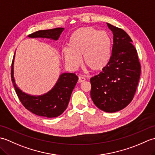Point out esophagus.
<instances>
[{
  "instance_id": "esophagus-1",
  "label": "esophagus",
  "mask_w": 155,
  "mask_h": 155,
  "mask_svg": "<svg viewBox=\"0 0 155 155\" xmlns=\"http://www.w3.org/2000/svg\"><path fill=\"white\" fill-rule=\"evenodd\" d=\"M85 80H86V78H85L84 77H81V76H79V77H78V82L79 83H83V82L85 81Z\"/></svg>"
}]
</instances>
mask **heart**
<instances>
[{"label": "heart", "instance_id": "b5f03b06", "mask_svg": "<svg viewBox=\"0 0 155 155\" xmlns=\"http://www.w3.org/2000/svg\"><path fill=\"white\" fill-rule=\"evenodd\" d=\"M68 47L62 48V55L66 64L73 69L80 65L81 56L83 64L95 72L106 67L111 57L110 35L91 27H82L72 32Z\"/></svg>", "mask_w": 155, "mask_h": 155}]
</instances>
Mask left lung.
I'll return each instance as SVG.
<instances>
[{"label": "left lung", "mask_w": 155, "mask_h": 155, "mask_svg": "<svg viewBox=\"0 0 155 155\" xmlns=\"http://www.w3.org/2000/svg\"><path fill=\"white\" fill-rule=\"evenodd\" d=\"M107 26L113 34L112 55L103 71L91 78V97L99 109L114 113L132 101L140 78V64L127 32L109 23Z\"/></svg>", "instance_id": "obj_1"}]
</instances>
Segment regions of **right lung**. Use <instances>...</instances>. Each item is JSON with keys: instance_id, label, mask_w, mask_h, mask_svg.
<instances>
[{"instance_id": "right-lung-1", "label": "right lung", "mask_w": 155, "mask_h": 155, "mask_svg": "<svg viewBox=\"0 0 155 155\" xmlns=\"http://www.w3.org/2000/svg\"><path fill=\"white\" fill-rule=\"evenodd\" d=\"M64 28H56L49 30L38 31L29 35L28 37L35 38H48L57 41L64 31ZM15 52L12 62L11 78L16 94L22 104L31 113L38 116L47 118L57 117L67 109L72 92L77 84L78 78L74 73L64 72L60 76L54 86L47 93L39 96L28 94L17 87L14 78V61Z\"/></svg>"}]
</instances>
